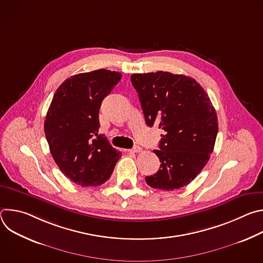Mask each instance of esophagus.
Masks as SVG:
<instances>
[{
  "mask_svg": "<svg viewBox=\"0 0 263 263\" xmlns=\"http://www.w3.org/2000/svg\"><path fill=\"white\" fill-rule=\"evenodd\" d=\"M140 151H141V147L138 146V145L134 146V147L131 148V149H128V152H130V153H139Z\"/></svg>",
  "mask_w": 263,
  "mask_h": 263,
  "instance_id": "34e87169",
  "label": "esophagus"
}]
</instances>
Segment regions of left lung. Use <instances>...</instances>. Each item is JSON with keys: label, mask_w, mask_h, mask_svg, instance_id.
I'll return each mask as SVG.
<instances>
[{"label": "left lung", "mask_w": 263, "mask_h": 263, "mask_svg": "<svg viewBox=\"0 0 263 263\" xmlns=\"http://www.w3.org/2000/svg\"><path fill=\"white\" fill-rule=\"evenodd\" d=\"M145 123L164 130L158 172L145 177L153 189L175 191L190 184L204 168L213 151L218 123L214 107L193 78L168 71L133 73Z\"/></svg>", "instance_id": "1"}]
</instances>
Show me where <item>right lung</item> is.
Here are the masks:
<instances>
[{"mask_svg": "<svg viewBox=\"0 0 263 263\" xmlns=\"http://www.w3.org/2000/svg\"><path fill=\"white\" fill-rule=\"evenodd\" d=\"M122 78L118 71L98 69L74 74L56 90L45 121L51 154L73 183L99 186L111 176L121 152L99 134L102 101Z\"/></svg>", "mask_w": 263, "mask_h": 263, "instance_id": "1", "label": "right lung"}]
</instances>
